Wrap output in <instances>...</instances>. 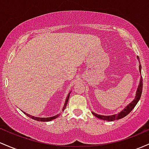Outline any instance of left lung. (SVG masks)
Masks as SVG:
<instances>
[{
  "instance_id": "1",
  "label": "left lung",
  "mask_w": 149,
  "mask_h": 149,
  "mask_svg": "<svg viewBox=\"0 0 149 149\" xmlns=\"http://www.w3.org/2000/svg\"><path fill=\"white\" fill-rule=\"evenodd\" d=\"M137 58L139 59V57H137ZM141 65H139V72H141ZM143 79H142V77L141 78V81H140L139 85V87L137 88V91H136V97L134 99V101L130 103L126 108L123 110V111L120 112V113L116 115H111V116H104V115H98L96 113H92L93 115L94 116H96V118H99L101 120H107V121H114L115 120H119L121 119V118H124V117L127 115L129 113H130L132 110L134 109L135 106L136 105V103H138V101H139L140 98H141V93H142V87H143Z\"/></svg>"
}]
</instances>
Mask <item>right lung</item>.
<instances>
[{
    "instance_id": "right-lung-1",
    "label": "right lung",
    "mask_w": 149,
    "mask_h": 149,
    "mask_svg": "<svg viewBox=\"0 0 149 149\" xmlns=\"http://www.w3.org/2000/svg\"><path fill=\"white\" fill-rule=\"evenodd\" d=\"M69 97H70V93L68 94V97H67L66 98V101H65V105H64V107H63V111H64L65 109L66 106H67V104H68V100H69ZM24 113L26 115H27L28 117H29V118H31V119H34L35 120H37V121H41V122H47V121H51V120H53L54 119H56V118H58V117H59V115H55V116H53V117H50V118H37V117H34V116H31V115H30L29 114H27V113Z\"/></svg>"
}]
</instances>
